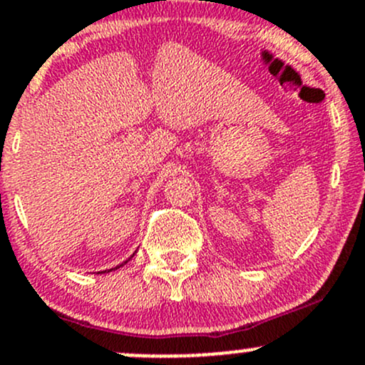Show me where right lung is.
<instances>
[{
    "mask_svg": "<svg viewBox=\"0 0 365 365\" xmlns=\"http://www.w3.org/2000/svg\"><path fill=\"white\" fill-rule=\"evenodd\" d=\"M131 257H134V253H133ZM131 257H129V259H131ZM129 259H128V260H129ZM128 260H125L124 264H128ZM124 264H120V266H124ZM120 266H117V267H112V269H106V271H99V273H108V271H115V269H118V267H120Z\"/></svg>",
    "mask_w": 365,
    "mask_h": 365,
    "instance_id": "right-lung-1",
    "label": "right lung"
}]
</instances>
